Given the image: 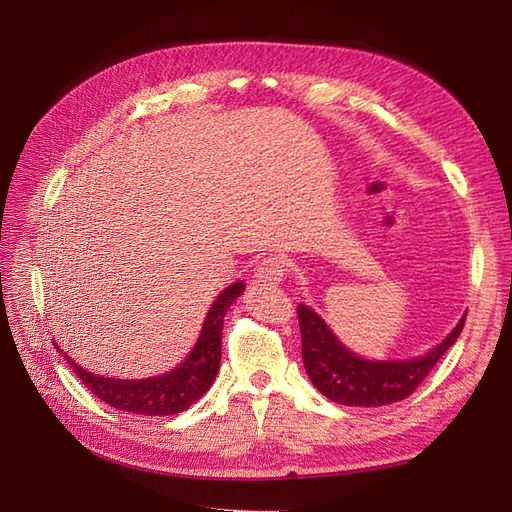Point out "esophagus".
<instances>
[{
    "label": "esophagus",
    "mask_w": 512,
    "mask_h": 512,
    "mask_svg": "<svg viewBox=\"0 0 512 512\" xmlns=\"http://www.w3.org/2000/svg\"><path fill=\"white\" fill-rule=\"evenodd\" d=\"M286 275V267H284V260L280 256H267L262 258L256 269H254V277L256 282L262 286H273V284H280Z\"/></svg>",
    "instance_id": "esophagus-1"
}]
</instances>
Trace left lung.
<instances>
[{
  "label": "left lung",
  "instance_id": "1",
  "mask_svg": "<svg viewBox=\"0 0 512 512\" xmlns=\"http://www.w3.org/2000/svg\"><path fill=\"white\" fill-rule=\"evenodd\" d=\"M297 314L301 354L309 380L335 404L361 408L389 406L410 397L444 352L457 342L468 316L463 314L453 333L425 356L410 361H367L339 344L324 320L307 305L299 303Z\"/></svg>",
  "mask_w": 512,
  "mask_h": 512
}]
</instances>
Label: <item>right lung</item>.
Returning <instances> with one entry per match:
<instances>
[{"mask_svg":"<svg viewBox=\"0 0 512 512\" xmlns=\"http://www.w3.org/2000/svg\"><path fill=\"white\" fill-rule=\"evenodd\" d=\"M241 290L243 284L237 282L228 286L220 297L215 299L205 318L203 331H200L194 350L179 367L168 371L164 376L145 380L102 378L96 374H89L81 365H76L70 356L61 352L57 344L55 346L70 363L76 378H81L87 389L111 408L145 416L179 414L203 397L209 391L215 376H218L222 359L224 316L232 301L241 294Z\"/></svg>","mask_w":512,"mask_h":512,"instance_id":"right-lung-1","label":"right lung"}]
</instances>
